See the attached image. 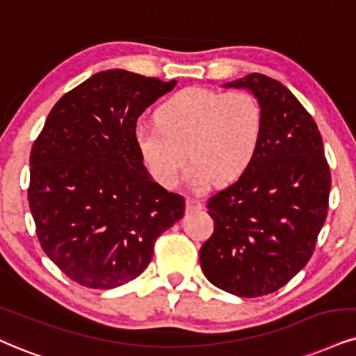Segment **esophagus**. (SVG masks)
I'll list each match as a JSON object with an SVG mask.
<instances>
[{"instance_id": "obj_1", "label": "esophagus", "mask_w": 356, "mask_h": 356, "mask_svg": "<svg viewBox=\"0 0 356 356\" xmlns=\"http://www.w3.org/2000/svg\"><path fill=\"white\" fill-rule=\"evenodd\" d=\"M186 208L191 209V211H193V209H201V208H203V204H201L200 200L188 196V198H186Z\"/></svg>"}]
</instances>
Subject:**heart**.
Listing matches in <instances>:
<instances>
[{
	"instance_id": "obj_1",
	"label": "heart",
	"mask_w": 356,
	"mask_h": 356,
	"mask_svg": "<svg viewBox=\"0 0 356 356\" xmlns=\"http://www.w3.org/2000/svg\"><path fill=\"white\" fill-rule=\"evenodd\" d=\"M262 137V111L245 90L188 87L160 105L156 124L135 130V147L150 177L161 186L185 179L193 188L231 183L248 171Z\"/></svg>"
}]
</instances>
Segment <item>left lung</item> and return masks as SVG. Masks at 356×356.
Wrapping results in <instances>:
<instances>
[{
	"instance_id": "obj_1",
	"label": "left lung",
	"mask_w": 356,
	"mask_h": 356,
	"mask_svg": "<svg viewBox=\"0 0 356 356\" xmlns=\"http://www.w3.org/2000/svg\"><path fill=\"white\" fill-rule=\"evenodd\" d=\"M226 87L252 92L262 137L248 171L209 198L214 231L200 262L216 287L261 297L284 287L312 257L328 211L330 166L317 124L287 87L257 72Z\"/></svg>"
}]
</instances>
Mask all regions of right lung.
Listing matches in <instances>:
<instances>
[{
    "mask_svg": "<svg viewBox=\"0 0 356 356\" xmlns=\"http://www.w3.org/2000/svg\"><path fill=\"white\" fill-rule=\"evenodd\" d=\"M177 81L124 69L97 72L59 99L31 150L29 209L60 270L115 289L147 269L185 200L153 181L135 147L138 117Z\"/></svg>",
    "mask_w": 356,
    "mask_h": 356,
    "instance_id": "add662e5",
    "label": "right lung"
}]
</instances>
